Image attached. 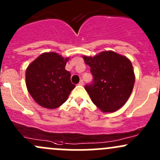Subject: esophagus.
Segmentation results:
<instances>
[{"instance_id": "34e87169", "label": "esophagus", "mask_w": 160, "mask_h": 160, "mask_svg": "<svg viewBox=\"0 0 160 160\" xmlns=\"http://www.w3.org/2000/svg\"><path fill=\"white\" fill-rule=\"evenodd\" d=\"M83 83H84V82H83V80H80V83H79V85L83 86Z\"/></svg>"}]
</instances>
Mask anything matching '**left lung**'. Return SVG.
I'll return each instance as SVG.
<instances>
[{
  "mask_svg": "<svg viewBox=\"0 0 160 160\" xmlns=\"http://www.w3.org/2000/svg\"><path fill=\"white\" fill-rule=\"evenodd\" d=\"M83 59L93 75V81L85 86V90L93 103L102 112L121 108L135 83L130 60L113 51L102 52L93 58L83 56Z\"/></svg>",
  "mask_w": 160,
  "mask_h": 160,
  "instance_id": "8db88e82",
  "label": "left lung"
}]
</instances>
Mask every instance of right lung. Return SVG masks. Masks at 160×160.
I'll return each mask as SVG.
<instances>
[{"mask_svg":"<svg viewBox=\"0 0 160 160\" xmlns=\"http://www.w3.org/2000/svg\"><path fill=\"white\" fill-rule=\"evenodd\" d=\"M67 60L68 58L57 53H44L28 66L27 88L41 107L48 109L60 107L75 87L70 80V73L65 70Z\"/></svg>","mask_w":160,"mask_h":160,"instance_id":"right-lung-1","label":"right lung"}]
</instances>
